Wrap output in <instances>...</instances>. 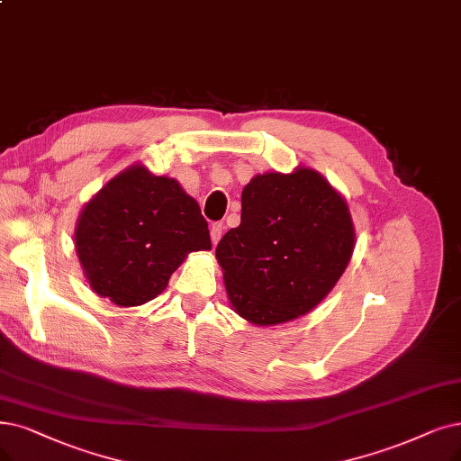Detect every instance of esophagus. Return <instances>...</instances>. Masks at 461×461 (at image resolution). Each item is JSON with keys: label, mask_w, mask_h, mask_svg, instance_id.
<instances>
[{"label": "esophagus", "mask_w": 461, "mask_h": 461, "mask_svg": "<svg viewBox=\"0 0 461 461\" xmlns=\"http://www.w3.org/2000/svg\"><path fill=\"white\" fill-rule=\"evenodd\" d=\"M223 223H213L212 227H210V236H212V242L213 244H217L219 240H221V236H223Z\"/></svg>", "instance_id": "obj_1"}]
</instances>
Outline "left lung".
Segmentation results:
<instances>
[{"label":"left lung","mask_w":461,"mask_h":461,"mask_svg":"<svg viewBox=\"0 0 461 461\" xmlns=\"http://www.w3.org/2000/svg\"><path fill=\"white\" fill-rule=\"evenodd\" d=\"M240 219L215 257L234 310L257 325L291 321L320 304L354 251L344 198L310 168L255 176Z\"/></svg>","instance_id":"8db88e82"}]
</instances>
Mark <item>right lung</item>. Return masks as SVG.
I'll list each match as a JSON object with an SVG mask.
<instances>
[{
    "instance_id": "obj_1",
    "label": "right lung",
    "mask_w": 461,
    "mask_h": 461,
    "mask_svg": "<svg viewBox=\"0 0 461 461\" xmlns=\"http://www.w3.org/2000/svg\"><path fill=\"white\" fill-rule=\"evenodd\" d=\"M76 248L92 291L138 306L167 289L187 253L212 249V240L194 198L176 179L136 164L85 206Z\"/></svg>"
}]
</instances>
